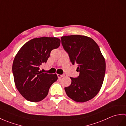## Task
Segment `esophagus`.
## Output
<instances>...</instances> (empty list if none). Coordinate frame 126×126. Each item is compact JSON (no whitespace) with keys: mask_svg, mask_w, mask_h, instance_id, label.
I'll list each match as a JSON object with an SVG mask.
<instances>
[{"mask_svg":"<svg viewBox=\"0 0 126 126\" xmlns=\"http://www.w3.org/2000/svg\"><path fill=\"white\" fill-rule=\"evenodd\" d=\"M65 75L64 74H62V75H60V74H57V77L58 78H61V77H62L63 76H64Z\"/></svg>","mask_w":126,"mask_h":126,"instance_id":"obj_1","label":"esophagus"}]
</instances>
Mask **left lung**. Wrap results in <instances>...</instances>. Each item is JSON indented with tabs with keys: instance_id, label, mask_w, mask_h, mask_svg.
Returning a JSON list of instances; mask_svg holds the SVG:
<instances>
[{
	"instance_id": "8db88e82",
	"label": "left lung",
	"mask_w": 126,
	"mask_h": 126,
	"mask_svg": "<svg viewBox=\"0 0 126 126\" xmlns=\"http://www.w3.org/2000/svg\"><path fill=\"white\" fill-rule=\"evenodd\" d=\"M62 44L73 65L77 64L79 75L70 77V86L65 87L66 95L78 102H84L97 94L103 84L106 62L100 47L93 39L81 35L61 37Z\"/></svg>"
}]
</instances>
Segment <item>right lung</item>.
<instances>
[{
	"label": "right lung",
	"mask_w": 126,
	"mask_h": 126,
	"mask_svg": "<svg viewBox=\"0 0 126 126\" xmlns=\"http://www.w3.org/2000/svg\"><path fill=\"white\" fill-rule=\"evenodd\" d=\"M60 43L56 37L34 38L26 43L15 56L12 65L15 85L26 100L34 102L43 100L57 80V75L43 73L39 66L47 63L51 51Z\"/></svg>",
	"instance_id": "1"
}]
</instances>
